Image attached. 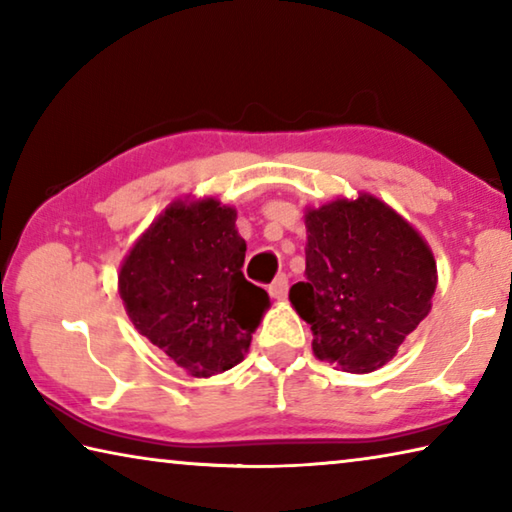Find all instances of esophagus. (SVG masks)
Instances as JSON below:
<instances>
[{
  "instance_id": "obj_1",
  "label": "esophagus",
  "mask_w": 512,
  "mask_h": 512,
  "mask_svg": "<svg viewBox=\"0 0 512 512\" xmlns=\"http://www.w3.org/2000/svg\"><path fill=\"white\" fill-rule=\"evenodd\" d=\"M287 291H289V277L287 275H277L275 280L268 284V293H271V298H275V300L287 298Z\"/></svg>"
}]
</instances>
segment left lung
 <instances>
[{"label": "left lung", "mask_w": 512, "mask_h": 512, "mask_svg": "<svg viewBox=\"0 0 512 512\" xmlns=\"http://www.w3.org/2000/svg\"><path fill=\"white\" fill-rule=\"evenodd\" d=\"M305 282L291 305L314 332L320 361L372 372L395 357L431 311L436 259L418 230L370 194L305 212Z\"/></svg>", "instance_id": "obj_1"}]
</instances>
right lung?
<instances>
[{"mask_svg":"<svg viewBox=\"0 0 512 512\" xmlns=\"http://www.w3.org/2000/svg\"><path fill=\"white\" fill-rule=\"evenodd\" d=\"M237 210L216 198L176 201L135 241L119 271V296L137 332L192 377L244 361L268 293L241 266Z\"/></svg>","mask_w":512,"mask_h":512,"instance_id":"add662e5","label":"right lung"}]
</instances>
